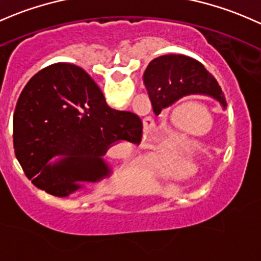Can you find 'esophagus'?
<instances>
[{
  "instance_id": "34e87169",
  "label": "esophagus",
  "mask_w": 261,
  "mask_h": 261,
  "mask_svg": "<svg viewBox=\"0 0 261 261\" xmlns=\"http://www.w3.org/2000/svg\"><path fill=\"white\" fill-rule=\"evenodd\" d=\"M145 120H148V121H149L150 122H152V124H153V120H152V119H150V118H145ZM144 124H145V128H147V129H148V128H149V127H150V125H150L149 126H148L147 122H144Z\"/></svg>"
}]
</instances>
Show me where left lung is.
Here are the masks:
<instances>
[{
	"instance_id": "1",
	"label": "left lung",
	"mask_w": 261,
	"mask_h": 261,
	"mask_svg": "<svg viewBox=\"0 0 261 261\" xmlns=\"http://www.w3.org/2000/svg\"><path fill=\"white\" fill-rule=\"evenodd\" d=\"M153 112L170 107L189 94H205L225 109L226 100L217 80L200 62L183 55H164L148 64L143 74Z\"/></svg>"
}]
</instances>
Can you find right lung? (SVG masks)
I'll return each mask as SVG.
<instances>
[{"instance_id":"1","label":"right lung","mask_w":261,"mask_h":261,"mask_svg":"<svg viewBox=\"0 0 261 261\" xmlns=\"http://www.w3.org/2000/svg\"><path fill=\"white\" fill-rule=\"evenodd\" d=\"M142 128L137 114L109 107L85 69L55 63L33 75L18 98L13 147L33 186L63 198L111 175L103 156L116 143L138 144Z\"/></svg>"}]
</instances>
